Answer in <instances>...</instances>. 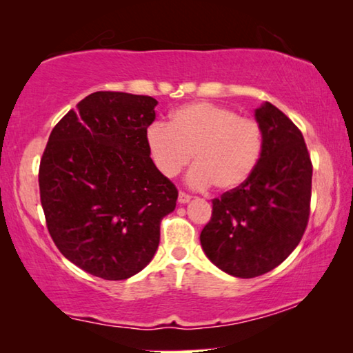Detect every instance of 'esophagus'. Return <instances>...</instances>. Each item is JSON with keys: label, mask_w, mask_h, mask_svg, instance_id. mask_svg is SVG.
<instances>
[{"label": "esophagus", "mask_w": 353, "mask_h": 353, "mask_svg": "<svg viewBox=\"0 0 353 353\" xmlns=\"http://www.w3.org/2000/svg\"><path fill=\"white\" fill-rule=\"evenodd\" d=\"M190 201H191V196L190 194L183 193V191H181V193H179V202H181V204H187V202H190Z\"/></svg>", "instance_id": "1"}]
</instances>
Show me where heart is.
I'll return each mask as SVG.
<instances>
[{
  "label": "heart",
  "mask_w": 353,
  "mask_h": 353,
  "mask_svg": "<svg viewBox=\"0 0 353 353\" xmlns=\"http://www.w3.org/2000/svg\"><path fill=\"white\" fill-rule=\"evenodd\" d=\"M149 154L165 177H176L194 159L187 182L196 190L214 185L232 191L248 181L260 163L263 130L254 118L227 107L191 103L179 107L168 123L146 130Z\"/></svg>",
  "instance_id": "obj_1"
}]
</instances>
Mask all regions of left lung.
I'll list each match as a JSON object with an SVG mask.
<instances>
[{"instance_id":"1","label":"left lung","mask_w":353,"mask_h":353,"mask_svg":"<svg viewBox=\"0 0 353 353\" xmlns=\"http://www.w3.org/2000/svg\"><path fill=\"white\" fill-rule=\"evenodd\" d=\"M263 130L256 170L236 190L213 199L212 218L201 232L205 255L240 279L272 271L301 243L312 199L313 165L303 135L271 103L255 110Z\"/></svg>"}]
</instances>
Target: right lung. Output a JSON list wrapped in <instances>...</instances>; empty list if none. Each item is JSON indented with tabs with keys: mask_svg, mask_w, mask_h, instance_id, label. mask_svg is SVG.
<instances>
[{
	"mask_svg": "<svg viewBox=\"0 0 353 353\" xmlns=\"http://www.w3.org/2000/svg\"><path fill=\"white\" fill-rule=\"evenodd\" d=\"M157 101L94 92L59 121L39 168L48 232L92 276L124 280L152 260L177 188L149 157Z\"/></svg>",
	"mask_w": 353,
	"mask_h": 353,
	"instance_id": "obj_1",
	"label": "right lung"
}]
</instances>
